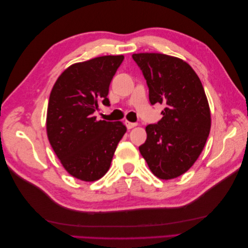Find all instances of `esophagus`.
<instances>
[{
	"label": "esophagus",
	"instance_id": "34e87169",
	"mask_svg": "<svg viewBox=\"0 0 248 248\" xmlns=\"http://www.w3.org/2000/svg\"><path fill=\"white\" fill-rule=\"evenodd\" d=\"M125 127H127L129 130L130 129H132V128H134V127H136V125H138V124H135V123H130V121H125Z\"/></svg>",
	"mask_w": 248,
	"mask_h": 248
}]
</instances>
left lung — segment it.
<instances>
[{"instance_id": "left-lung-1", "label": "left lung", "mask_w": 248, "mask_h": 248, "mask_svg": "<svg viewBox=\"0 0 248 248\" xmlns=\"http://www.w3.org/2000/svg\"><path fill=\"white\" fill-rule=\"evenodd\" d=\"M149 88V101L164 105L163 117L146 127L140 152L163 180L187 171L202 154L211 129V114L202 84L187 62L161 53L132 55Z\"/></svg>"}]
</instances>
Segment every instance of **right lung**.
Returning a JSON list of instances; mask_svg holds the SVG:
<instances>
[{"label": "right lung", "instance_id": "add662e5", "mask_svg": "<svg viewBox=\"0 0 248 248\" xmlns=\"http://www.w3.org/2000/svg\"><path fill=\"white\" fill-rule=\"evenodd\" d=\"M124 59L107 55L73 64L51 91L46 112L49 141L65 170L82 181H96L108 172L127 132L121 121L97 120L93 116L100 103L109 105V84Z\"/></svg>", "mask_w": 248, "mask_h": 248}]
</instances>
